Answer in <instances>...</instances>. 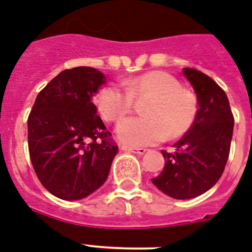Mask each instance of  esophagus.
<instances>
[{"label":"esophagus","mask_w":252,"mask_h":252,"mask_svg":"<svg viewBox=\"0 0 252 252\" xmlns=\"http://www.w3.org/2000/svg\"><path fill=\"white\" fill-rule=\"evenodd\" d=\"M124 151H128V153H134V154L138 155H144L146 153V149L145 147H128V146H123L122 147Z\"/></svg>","instance_id":"esophagus-1"}]
</instances>
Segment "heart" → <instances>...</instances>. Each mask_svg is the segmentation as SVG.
<instances>
[{
    "label": "heart",
    "mask_w": 252,
    "mask_h": 252,
    "mask_svg": "<svg viewBox=\"0 0 252 252\" xmlns=\"http://www.w3.org/2000/svg\"><path fill=\"white\" fill-rule=\"evenodd\" d=\"M119 85L102 88L95 99L98 111L107 122L119 123L132 109V99L150 96L145 117L131 118L116 128L118 138L128 146H147L189 132L198 115V99L179 80L164 71H150Z\"/></svg>",
    "instance_id": "b5f03b06"
}]
</instances>
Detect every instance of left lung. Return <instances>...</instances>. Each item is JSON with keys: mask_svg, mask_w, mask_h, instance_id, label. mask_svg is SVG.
Wrapping results in <instances>:
<instances>
[{"mask_svg": "<svg viewBox=\"0 0 252 252\" xmlns=\"http://www.w3.org/2000/svg\"><path fill=\"white\" fill-rule=\"evenodd\" d=\"M184 75L197 93V119L173 145L175 153L161 150L164 168L151 179L160 191L175 199L195 198L218 183L228 161L234 126L225 92L197 69L184 68Z\"/></svg>", "mask_w": 252, "mask_h": 252, "instance_id": "1", "label": "left lung"}]
</instances>
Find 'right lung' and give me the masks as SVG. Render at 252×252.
<instances>
[{
    "instance_id": "add662e5",
    "label": "right lung",
    "mask_w": 252,
    "mask_h": 252,
    "mask_svg": "<svg viewBox=\"0 0 252 252\" xmlns=\"http://www.w3.org/2000/svg\"><path fill=\"white\" fill-rule=\"evenodd\" d=\"M105 75L64 69L38 93L28 116V150L40 183L53 195L77 200L107 179L118 145L93 103Z\"/></svg>"
}]
</instances>
